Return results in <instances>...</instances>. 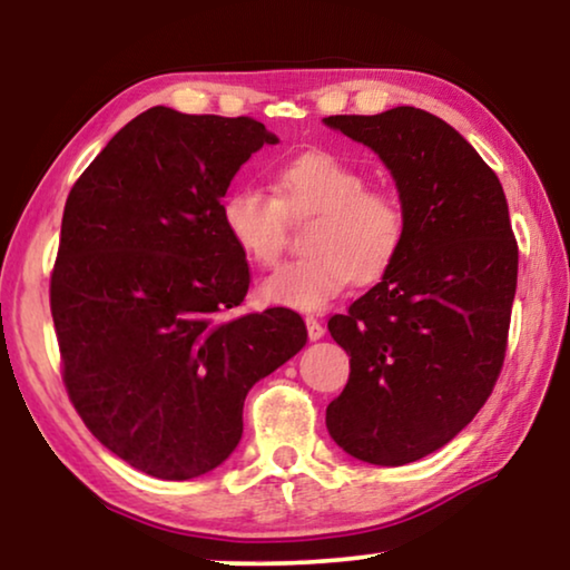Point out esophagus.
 Returning <instances> with one entry per match:
<instances>
[{
    "label": "esophagus",
    "mask_w": 570,
    "mask_h": 570,
    "mask_svg": "<svg viewBox=\"0 0 570 570\" xmlns=\"http://www.w3.org/2000/svg\"><path fill=\"white\" fill-rule=\"evenodd\" d=\"M306 332H308V340H322L324 337V324L314 316H306Z\"/></svg>",
    "instance_id": "obj_1"
}]
</instances>
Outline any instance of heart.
I'll return each mask as SVG.
<instances>
[{
    "mask_svg": "<svg viewBox=\"0 0 570 570\" xmlns=\"http://www.w3.org/2000/svg\"><path fill=\"white\" fill-rule=\"evenodd\" d=\"M314 215L308 254L287 262L262 285L264 301L298 311H322L357 277L386 275L407 244V209L394 191L368 186L353 163L330 150H308L283 163L275 197L256 186L225 194L220 220L230 244L248 262L275 267L287 246V217Z\"/></svg>",
    "mask_w": 570,
    "mask_h": 570,
    "instance_id": "b5f03b06",
    "label": "heart"
}]
</instances>
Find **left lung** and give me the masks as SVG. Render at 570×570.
I'll list each match as a JSON object with an SVG mask.
<instances>
[{"label": "left lung", "instance_id": "8db88e82", "mask_svg": "<svg viewBox=\"0 0 570 570\" xmlns=\"http://www.w3.org/2000/svg\"><path fill=\"white\" fill-rule=\"evenodd\" d=\"M392 170L407 244L379 285L330 332L350 379L326 407L337 446L400 466L446 446L501 376L519 246L493 168L439 116L396 106L324 119Z\"/></svg>", "mask_w": 570, "mask_h": 570}]
</instances>
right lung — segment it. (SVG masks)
<instances>
[{
  "instance_id": "add662e5",
  "label": "right lung",
  "mask_w": 570,
  "mask_h": 570,
  "mask_svg": "<svg viewBox=\"0 0 570 570\" xmlns=\"http://www.w3.org/2000/svg\"><path fill=\"white\" fill-rule=\"evenodd\" d=\"M277 137L252 116L131 119L69 191L51 316L61 381L88 431L158 480L199 478L244 433V400L306 345L291 308L236 316L252 283L220 205Z\"/></svg>"
}]
</instances>
